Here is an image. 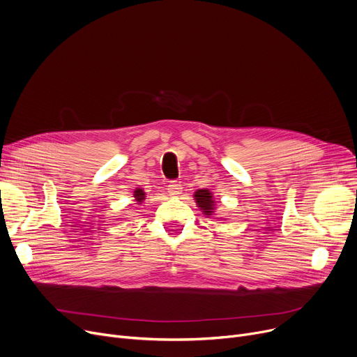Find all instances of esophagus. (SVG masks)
<instances>
[{
	"mask_svg": "<svg viewBox=\"0 0 357 357\" xmlns=\"http://www.w3.org/2000/svg\"><path fill=\"white\" fill-rule=\"evenodd\" d=\"M168 192L171 197H178L182 194V185L176 181H172L169 185H168Z\"/></svg>",
	"mask_w": 357,
	"mask_h": 357,
	"instance_id": "1",
	"label": "esophagus"
}]
</instances>
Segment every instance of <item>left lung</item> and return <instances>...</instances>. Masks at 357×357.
I'll return each mask as SVG.
<instances>
[{
	"mask_svg": "<svg viewBox=\"0 0 357 357\" xmlns=\"http://www.w3.org/2000/svg\"><path fill=\"white\" fill-rule=\"evenodd\" d=\"M194 199L197 202V206L208 218H211L215 213V201H213V194L209 189H198L194 194Z\"/></svg>",
	"mask_w": 357,
	"mask_h": 357,
	"instance_id": "obj_1",
	"label": "left lung"
}]
</instances>
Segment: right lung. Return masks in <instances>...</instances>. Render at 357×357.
<instances>
[{
	"label": "right lung",
	"instance_id": "obj_1",
	"mask_svg": "<svg viewBox=\"0 0 357 357\" xmlns=\"http://www.w3.org/2000/svg\"><path fill=\"white\" fill-rule=\"evenodd\" d=\"M133 198H135V202H136L137 205H140L142 202H144V201L146 199V192H145L142 188H136L135 191H133Z\"/></svg>",
	"mask_w": 357,
	"mask_h": 357
}]
</instances>
